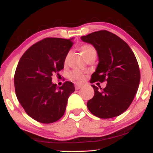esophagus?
I'll use <instances>...</instances> for the list:
<instances>
[{
	"mask_svg": "<svg viewBox=\"0 0 153 153\" xmlns=\"http://www.w3.org/2000/svg\"><path fill=\"white\" fill-rule=\"evenodd\" d=\"M74 84H75V88H76V90H79V88H81L82 86V84H79V83H77V82L75 83Z\"/></svg>",
	"mask_w": 153,
	"mask_h": 153,
	"instance_id": "1",
	"label": "esophagus"
}]
</instances>
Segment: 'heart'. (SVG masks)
Here are the masks:
<instances>
[{"label": "heart", "instance_id": "b5f03b06", "mask_svg": "<svg viewBox=\"0 0 153 153\" xmlns=\"http://www.w3.org/2000/svg\"><path fill=\"white\" fill-rule=\"evenodd\" d=\"M79 51L84 56V57L88 61L91 58H96L97 55V52L94 46L90 45H83L79 47ZM72 53L71 51L68 52L64 59V64L67 65L69 63ZM70 77L72 79H76L79 81H82L84 79V75L81 71L78 70H75L70 74Z\"/></svg>", "mask_w": 153, "mask_h": 153}]
</instances>
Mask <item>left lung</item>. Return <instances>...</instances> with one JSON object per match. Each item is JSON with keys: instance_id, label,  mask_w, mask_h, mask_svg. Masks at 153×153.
Masks as SVG:
<instances>
[{"instance_id": "1", "label": "left lung", "mask_w": 153, "mask_h": 153, "mask_svg": "<svg viewBox=\"0 0 153 153\" xmlns=\"http://www.w3.org/2000/svg\"><path fill=\"white\" fill-rule=\"evenodd\" d=\"M97 52L98 64L92 75V83L107 80L102 89L92 85L94 95L87 102L88 110L102 119L120 115L132 102L138 90L140 73L133 51L125 41L106 30L81 37Z\"/></svg>"}]
</instances>
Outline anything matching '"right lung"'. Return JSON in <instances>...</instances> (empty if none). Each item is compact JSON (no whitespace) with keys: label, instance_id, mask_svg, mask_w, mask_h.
<instances>
[{"label":"right lung","instance_id":"add662e5","mask_svg":"<svg viewBox=\"0 0 153 153\" xmlns=\"http://www.w3.org/2000/svg\"><path fill=\"white\" fill-rule=\"evenodd\" d=\"M73 40L45 38L28 48L18 63L14 77L17 98L38 122L51 123L63 117L68 98L75 91L72 82L61 87L52 82V76L63 69Z\"/></svg>","mask_w":153,"mask_h":153}]
</instances>
